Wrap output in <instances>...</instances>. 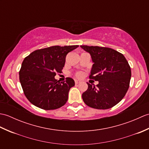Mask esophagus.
<instances>
[{"instance_id":"34e87169","label":"esophagus","mask_w":149,"mask_h":149,"mask_svg":"<svg viewBox=\"0 0 149 149\" xmlns=\"http://www.w3.org/2000/svg\"><path fill=\"white\" fill-rule=\"evenodd\" d=\"M81 83V81H79V80H77V79H75V84H79V83Z\"/></svg>"}]
</instances>
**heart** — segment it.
<instances>
[{
	"label": "heart",
	"mask_w": 149,
	"mask_h": 149,
	"mask_svg": "<svg viewBox=\"0 0 149 149\" xmlns=\"http://www.w3.org/2000/svg\"><path fill=\"white\" fill-rule=\"evenodd\" d=\"M83 72H77V74H76V76H77V77H81L82 76H83Z\"/></svg>",
	"instance_id": "1"
}]
</instances>
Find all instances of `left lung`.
Here are the masks:
<instances>
[{
  "label": "left lung",
  "instance_id": "obj_1",
  "mask_svg": "<svg viewBox=\"0 0 149 149\" xmlns=\"http://www.w3.org/2000/svg\"><path fill=\"white\" fill-rule=\"evenodd\" d=\"M90 53L93 63L90 78L99 81L97 86L87 83L88 88L82 95L87 106L107 109L122 100L129 89L131 67L122 54L107 47L81 45Z\"/></svg>",
  "mask_w": 149,
  "mask_h": 149
}]
</instances>
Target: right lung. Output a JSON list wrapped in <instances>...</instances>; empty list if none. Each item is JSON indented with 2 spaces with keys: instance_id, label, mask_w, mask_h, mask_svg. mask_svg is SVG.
<instances>
[{
  "instance_id": "add662e5",
  "label": "right lung",
  "mask_w": 149,
  "mask_h": 149,
  "mask_svg": "<svg viewBox=\"0 0 149 149\" xmlns=\"http://www.w3.org/2000/svg\"><path fill=\"white\" fill-rule=\"evenodd\" d=\"M78 47L52 46L36 50L25 58L19 79L25 95L31 104L45 110L65 105L75 82L67 77L66 81L59 83L54 77L56 73H61L67 54Z\"/></svg>"
}]
</instances>
